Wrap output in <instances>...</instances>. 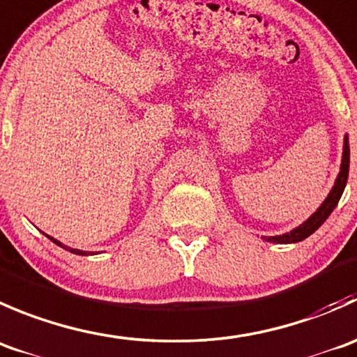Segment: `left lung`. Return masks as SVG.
<instances>
[{"instance_id":"left-lung-1","label":"left lung","mask_w":357,"mask_h":357,"mask_svg":"<svg viewBox=\"0 0 357 357\" xmlns=\"http://www.w3.org/2000/svg\"><path fill=\"white\" fill-rule=\"evenodd\" d=\"M349 161H351V149H349V137L344 139V154H342V165H340V174H338L337 180H335L333 189L330 190L326 199L323 201L319 208L312 213V217L307 218L302 225H298L297 229L294 231L287 232L283 236H271V238H266V241L271 243H298L303 241L305 238H309L312 232H316L321 225L324 224L328 217L331 215V211L335 210V206L340 201L342 192L345 189V183H347V177H349Z\"/></svg>"}]
</instances>
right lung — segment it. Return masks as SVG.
I'll return each instance as SVG.
<instances>
[{
  "mask_svg": "<svg viewBox=\"0 0 357 357\" xmlns=\"http://www.w3.org/2000/svg\"><path fill=\"white\" fill-rule=\"evenodd\" d=\"M48 238H50V236H48ZM50 239H52V241L55 243V245H59V246H62V248H66L67 252H70V253H76V255H90V253L83 252V250H76V248H69V246H63L62 243L57 241V239H54V238H50ZM91 255H93V253H91Z\"/></svg>",
  "mask_w": 357,
  "mask_h": 357,
  "instance_id": "1",
  "label": "right lung"
}]
</instances>
